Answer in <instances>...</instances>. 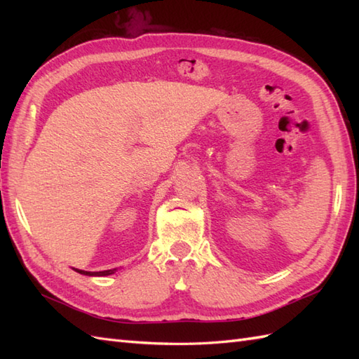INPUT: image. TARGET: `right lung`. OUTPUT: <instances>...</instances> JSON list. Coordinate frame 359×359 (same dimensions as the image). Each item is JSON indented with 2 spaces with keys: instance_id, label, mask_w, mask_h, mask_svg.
<instances>
[{
  "instance_id": "obj_1",
  "label": "right lung",
  "mask_w": 359,
  "mask_h": 359,
  "mask_svg": "<svg viewBox=\"0 0 359 359\" xmlns=\"http://www.w3.org/2000/svg\"><path fill=\"white\" fill-rule=\"evenodd\" d=\"M80 274H86V276H108V274H114L116 273V269L112 270H104V271H83V270H77Z\"/></svg>"
}]
</instances>
